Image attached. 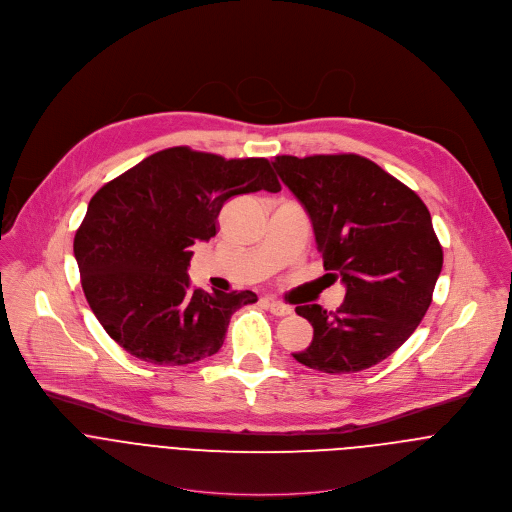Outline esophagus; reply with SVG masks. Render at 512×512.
Listing matches in <instances>:
<instances>
[{"instance_id": "esophagus-1", "label": "esophagus", "mask_w": 512, "mask_h": 512, "mask_svg": "<svg viewBox=\"0 0 512 512\" xmlns=\"http://www.w3.org/2000/svg\"><path fill=\"white\" fill-rule=\"evenodd\" d=\"M266 306H268V310L274 316H288V314H292V308L282 304V302H278V300H266Z\"/></svg>"}]
</instances>
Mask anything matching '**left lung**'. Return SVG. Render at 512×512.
I'll use <instances>...</instances> for the list:
<instances>
[{"instance_id": "8db88e82", "label": "left lung", "mask_w": 512, "mask_h": 512, "mask_svg": "<svg viewBox=\"0 0 512 512\" xmlns=\"http://www.w3.org/2000/svg\"><path fill=\"white\" fill-rule=\"evenodd\" d=\"M272 166L310 216L324 270L346 296L336 312L296 306L314 336L300 364L350 374L400 348L424 318L442 270V246L424 202L356 154L276 156Z\"/></svg>"}]
</instances>
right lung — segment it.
<instances>
[{"label":"right lung","instance_id":"add662e5","mask_svg":"<svg viewBox=\"0 0 512 512\" xmlns=\"http://www.w3.org/2000/svg\"><path fill=\"white\" fill-rule=\"evenodd\" d=\"M280 192L266 158L226 160L186 146L156 152L102 186L74 238L86 300L132 356L184 366L216 354L250 290H194L196 242L216 236L226 200Z\"/></svg>","mask_w":512,"mask_h":512}]
</instances>
